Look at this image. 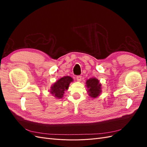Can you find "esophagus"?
Returning a JSON list of instances; mask_svg holds the SVG:
<instances>
[{"label":"esophagus","mask_w":147,"mask_h":147,"mask_svg":"<svg viewBox=\"0 0 147 147\" xmlns=\"http://www.w3.org/2000/svg\"><path fill=\"white\" fill-rule=\"evenodd\" d=\"M77 80L78 82H80L82 80V76H81V75H78V76H77Z\"/></svg>","instance_id":"esophagus-1"}]
</instances>
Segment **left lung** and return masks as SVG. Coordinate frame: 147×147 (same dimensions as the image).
I'll return each mask as SVG.
<instances>
[{
  "label": "left lung",
  "mask_w": 147,
  "mask_h": 147,
  "mask_svg": "<svg viewBox=\"0 0 147 147\" xmlns=\"http://www.w3.org/2000/svg\"><path fill=\"white\" fill-rule=\"evenodd\" d=\"M88 94L93 98L98 97L102 92L101 84L96 78H91L86 82Z\"/></svg>",
  "instance_id": "left-lung-1"
}]
</instances>
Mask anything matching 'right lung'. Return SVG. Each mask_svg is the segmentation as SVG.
Here are the masks:
<instances>
[{
  "mask_svg": "<svg viewBox=\"0 0 147 147\" xmlns=\"http://www.w3.org/2000/svg\"><path fill=\"white\" fill-rule=\"evenodd\" d=\"M72 82L73 79L69 76L61 78L53 84L50 92L56 98L61 99L64 96V91L68 90L69 84Z\"/></svg>",
  "mask_w": 147,
  "mask_h": 147,
  "instance_id": "add662e5",
  "label": "right lung"
}]
</instances>
